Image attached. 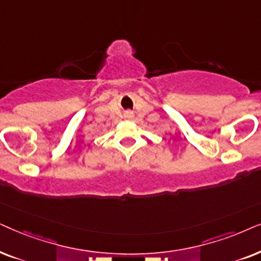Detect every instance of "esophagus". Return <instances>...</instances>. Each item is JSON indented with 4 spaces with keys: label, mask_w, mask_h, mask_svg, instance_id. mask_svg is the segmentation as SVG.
Wrapping results in <instances>:
<instances>
[{
    "label": "esophagus",
    "mask_w": 261,
    "mask_h": 261,
    "mask_svg": "<svg viewBox=\"0 0 261 261\" xmlns=\"http://www.w3.org/2000/svg\"><path fill=\"white\" fill-rule=\"evenodd\" d=\"M125 117H127V118H133V117H134V114H133V112H127L126 114H125Z\"/></svg>",
    "instance_id": "obj_1"
}]
</instances>
